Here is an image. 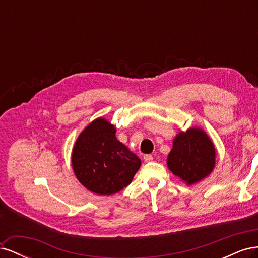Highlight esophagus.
<instances>
[{"instance_id": "obj_1", "label": "esophagus", "mask_w": 258, "mask_h": 258, "mask_svg": "<svg viewBox=\"0 0 258 258\" xmlns=\"http://www.w3.org/2000/svg\"><path fill=\"white\" fill-rule=\"evenodd\" d=\"M153 160V156L152 155H145L144 156V161L148 162V161H152Z\"/></svg>"}]
</instances>
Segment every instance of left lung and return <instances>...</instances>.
Returning a JSON list of instances; mask_svg holds the SVG:
<instances>
[{"label": "left lung", "mask_w": 258, "mask_h": 258, "mask_svg": "<svg viewBox=\"0 0 258 258\" xmlns=\"http://www.w3.org/2000/svg\"><path fill=\"white\" fill-rule=\"evenodd\" d=\"M167 165L171 172L187 185L200 182L214 169V144L200 128L178 132L168 155Z\"/></svg>", "instance_id": "8db88e82"}]
</instances>
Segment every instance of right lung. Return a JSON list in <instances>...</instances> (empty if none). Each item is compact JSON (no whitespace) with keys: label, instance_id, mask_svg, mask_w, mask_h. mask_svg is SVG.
<instances>
[{"label":"right lung","instance_id":"right-lung-1","mask_svg":"<svg viewBox=\"0 0 258 258\" xmlns=\"http://www.w3.org/2000/svg\"><path fill=\"white\" fill-rule=\"evenodd\" d=\"M116 129L97 118L77 138L72 152V168L80 183L98 195H113L127 187L141 159L116 139Z\"/></svg>","mask_w":258,"mask_h":258}]
</instances>
